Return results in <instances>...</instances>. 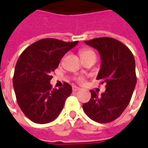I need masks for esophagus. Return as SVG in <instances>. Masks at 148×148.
Instances as JSON below:
<instances>
[{"label": "esophagus", "instance_id": "esophagus-1", "mask_svg": "<svg viewBox=\"0 0 148 148\" xmlns=\"http://www.w3.org/2000/svg\"><path fill=\"white\" fill-rule=\"evenodd\" d=\"M79 90H80V88H79L78 86H72V90H73V92H76V91Z\"/></svg>", "mask_w": 148, "mask_h": 148}]
</instances>
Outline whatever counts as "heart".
<instances>
[{"instance_id": "heart-1", "label": "heart", "mask_w": 148, "mask_h": 148, "mask_svg": "<svg viewBox=\"0 0 148 148\" xmlns=\"http://www.w3.org/2000/svg\"><path fill=\"white\" fill-rule=\"evenodd\" d=\"M94 53L92 50H90V49H82L80 51V56H84V55H89V54ZM77 82H79L80 84H83L84 82V79L82 77H80L77 78Z\"/></svg>"}]
</instances>
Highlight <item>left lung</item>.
I'll return each mask as SVG.
<instances>
[{
	"label": "left lung",
	"mask_w": 148,
	"mask_h": 148,
	"mask_svg": "<svg viewBox=\"0 0 148 148\" xmlns=\"http://www.w3.org/2000/svg\"><path fill=\"white\" fill-rule=\"evenodd\" d=\"M99 51L102 64L97 80L105 84L106 91L98 96L91 90L90 101L83 109L91 119L108 123L121 116L130 102L137 82L135 61L128 47L110 37H99L85 41Z\"/></svg>",
	"instance_id": "1"
}]
</instances>
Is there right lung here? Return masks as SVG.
Wrapping results in <instances>:
<instances>
[{
  "label": "right lung",
  "instance_id": "right-lung-1",
  "mask_svg": "<svg viewBox=\"0 0 148 148\" xmlns=\"http://www.w3.org/2000/svg\"><path fill=\"white\" fill-rule=\"evenodd\" d=\"M77 43L40 39L27 47L18 58L13 77L16 98L24 115L35 123L45 124L55 119L71 94L68 83L55 89L49 82L64 55Z\"/></svg>",
  "mask_w": 148,
  "mask_h": 148
}]
</instances>
